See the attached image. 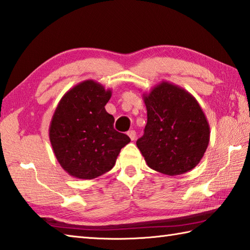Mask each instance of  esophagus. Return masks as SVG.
Wrapping results in <instances>:
<instances>
[{
    "label": "esophagus",
    "mask_w": 250,
    "mask_h": 250,
    "mask_svg": "<svg viewBox=\"0 0 250 250\" xmlns=\"http://www.w3.org/2000/svg\"><path fill=\"white\" fill-rule=\"evenodd\" d=\"M129 135V138L131 139V140H134L135 139V137H137V133H135V131L134 130H130V131H128V133H126Z\"/></svg>",
    "instance_id": "obj_1"
}]
</instances>
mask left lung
I'll return each mask as SVG.
<instances>
[{
	"label": "left lung",
	"instance_id": "obj_1",
	"mask_svg": "<svg viewBox=\"0 0 250 250\" xmlns=\"http://www.w3.org/2000/svg\"><path fill=\"white\" fill-rule=\"evenodd\" d=\"M143 101L147 124L137 145L147 166L169 176L193 169L210 142V125L197 99L163 81L143 94Z\"/></svg>",
	"mask_w": 250,
	"mask_h": 250
}]
</instances>
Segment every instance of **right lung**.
Here are the masks:
<instances>
[{
	"mask_svg": "<svg viewBox=\"0 0 250 250\" xmlns=\"http://www.w3.org/2000/svg\"><path fill=\"white\" fill-rule=\"evenodd\" d=\"M111 97L94 80L76 84L63 95L49 126L54 155L67 174L94 179L109 171L121 148L130 142L126 134L113 129L115 118L105 109Z\"/></svg>",
	"mask_w": 250,
	"mask_h": 250,
	"instance_id": "add662e5",
	"label": "right lung"
}]
</instances>
